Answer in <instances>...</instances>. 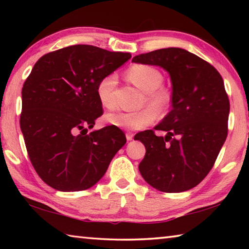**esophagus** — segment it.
Returning <instances> with one entry per match:
<instances>
[{
    "instance_id": "esophagus-1",
    "label": "esophagus",
    "mask_w": 249,
    "mask_h": 249,
    "mask_svg": "<svg viewBox=\"0 0 249 249\" xmlns=\"http://www.w3.org/2000/svg\"><path fill=\"white\" fill-rule=\"evenodd\" d=\"M134 138V134L133 133H126V140L127 141H132Z\"/></svg>"
}]
</instances>
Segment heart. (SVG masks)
Returning <instances> with one entry per match:
<instances>
[{
	"label": "heart",
	"instance_id": "heart-1",
	"mask_svg": "<svg viewBox=\"0 0 249 249\" xmlns=\"http://www.w3.org/2000/svg\"><path fill=\"white\" fill-rule=\"evenodd\" d=\"M127 79L138 89L145 92L142 100V107H146L138 112L117 111L108 113L107 121L113 126L128 130H138L153 124L156 117L168 114L172 104V91L162 86L163 75L153 66L137 64L130 67L126 72ZM117 84L114 73L104 75L96 86V95L100 103L107 108L114 107L113 93Z\"/></svg>",
	"mask_w": 249,
	"mask_h": 249
}]
</instances>
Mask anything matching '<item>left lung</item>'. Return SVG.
Wrapping results in <instances>:
<instances>
[{
    "mask_svg": "<svg viewBox=\"0 0 249 249\" xmlns=\"http://www.w3.org/2000/svg\"><path fill=\"white\" fill-rule=\"evenodd\" d=\"M133 62L160 66L170 74L172 109L155 129L135 135L146 154L138 169L159 191L195 188L212 169L226 140L230 100L220 72L208 61L181 48L141 53Z\"/></svg>",
    "mask_w": 249,
    "mask_h": 249,
    "instance_id": "obj_1",
    "label": "left lung"
}]
</instances>
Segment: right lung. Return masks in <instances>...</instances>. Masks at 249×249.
<instances>
[{"label": "right lung", "mask_w": 249, "mask_h": 249, "mask_svg": "<svg viewBox=\"0 0 249 249\" xmlns=\"http://www.w3.org/2000/svg\"><path fill=\"white\" fill-rule=\"evenodd\" d=\"M132 57L91 45H74L38 59L22 89V129L40 179L59 191L91 188L125 145V134L105 126L88 134L103 114L96 86Z\"/></svg>", "instance_id": "1"}]
</instances>
